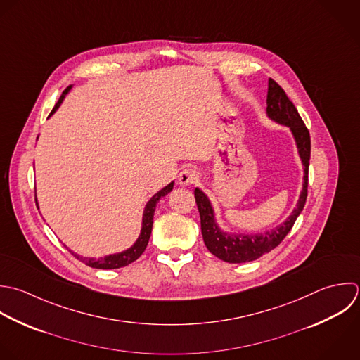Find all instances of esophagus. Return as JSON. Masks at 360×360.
<instances>
[{"mask_svg":"<svg viewBox=\"0 0 360 360\" xmlns=\"http://www.w3.org/2000/svg\"><path fill=\"white\" fill-rule=\"evenodd\" d=\"M198 179H199V172L196 169H193V168H185L178 175V182L182 186L193 185Z\"/></svg>","mask_w":360,"mask_h":360,"instance_id":"obj_1","label":"esophagus"}]
</instances>
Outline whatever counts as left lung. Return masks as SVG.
<instances>
[{
	"label": "left lung",
	"mask_w": 360,
	"mask_h": 360,
	"mask_svg": "<svg viewBox=\"0 0 360 360\" xmlns=\"http://www.w3.org/2000/svg\"><path fill=\"white\" fill-rule=\"evenodd\" d=\"M268 116L278 123L286 124L290 127L299 148V154L302 157L304 165V184L303 191L297 203V207L289 216V219L279 227L272 231L255 236L245 234H227L223 233L216 221L212 205L207 196L200 191L195 189V199L200 214V226L202 236L207 250L217 257L219 259L230 264H243L251 262L262 257L264 254L276 248L283 238L292 230L296 219L302 213L306 199H307V188H309V165H310V153H311V140L309 129L306 127L303 119L300 117L296 106L288 98L283 88L272 78H269L268 88V99H266Z\"/></svg>",
	"instance_id": "obj_1"
}]
</instances>
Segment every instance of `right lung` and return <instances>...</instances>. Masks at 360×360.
Returning <instances> with one entry per match:
<instances>
[{"label": "right lung", "mask_w": 360, "mask_h": 360, "mask_svg": "<svg viewBox=\"0 0 360 360\" xmlns=\"http://www.w3.org/2000/svg\"><path fill=\"white\" fill-rule=\"evenodd\" d=\"M70 88H71V86H67V88L63 91L61 96L58 98L57 103L54 105V108H53V110L50 112L49 116H51V115L57 110V108H58L60 103L63 102V99H64L65 94L70 91ZM172 188H174V182H171L168 186H165L164 189H161L158 193H155V195L150 199V202L147 203V206H146V209H144V214H143V227H141L140 237L137 238V241L134 243V245L130 247L129 250H126V251H123V252H120V254H113V255H108V257H105V258H98V259H94V258H82V257H79V255H77V254H74V252H71V251H70V252H71L78 261H81L82 264L91 266V268H95V269H117V268H123V266H127L129 264L134 262L136 259L140 258V255L144 252V250H146V247H147V244H148V240H150V236H151V229H153L154 212H155V206H157L158 200H160L162 196L168 195V193L172 191Z\"/></svg>", "instance_id": "right-lung-1"}]
</instances>
